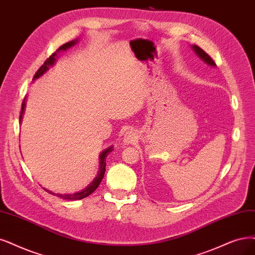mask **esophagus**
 Returning <instances> with one entry per match:
<instances>
[{"instance_id": "esophagus-1", "label": "esophagus", "mask_w": 255, "mask_h": 255, "mask_svg": "<svg viewBox=\"0 0 255 255\" xmlns=\"http://www.w3.org/2000/svg\"><path fill=\"white\" fill-rule=\"evenodd\" d=\"M136 134L134 131H128V132L125 134L124 136V144L125 145H129V144H132L136 140Z\"/></svg>"}]
</instances>
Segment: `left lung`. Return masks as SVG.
<instances>
[{"instance_id": "obj_1", "label": "left lung", "mask_w": 255, "mask_h": 255, "mask_svg": "<svg viewBox=\"0 0 255 255\" xmlns=\"http://www.w3.org/2000/svg\"><path fill=\"white\" fill-rule=\"evenodd\" d=\"M192 49L194 50V52H195L197 55H199V58L202 59L206 64H208V65L213 66V67H215V63H214V61L211 59V56H210L208 53H206L202 48H200L199 46H197V45H192Z\"/></svg>"}]
</instances>
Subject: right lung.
I'll list each match as a JSON object with an SVG mask.
<instances>
[{"mask_svg": "<svg viewBox=\"0 0 255 255\" xmlns=\"http://www.w3.org/2000/svg\"><path fill=\"white\" fill-rule=\"evenodd\" d=\"M78 42H79L78 40H75V41H71V42H68V43H66V44L62 45L58 50H56L54 53H52V54L49 56V58L44 62V64L39 68V70H37V71L35 72L34 77H33V81H34L35 79H39L40 77H42V75H43L47 70L49 69V67H51V66L55 63V61H56V60H55V59H56V54H58V53L61 52V51L67 50L68 48H70V47H72L73 45H75ZM25 102H26V98H24L23 103H22L21 115H20V123L22 122V118H23L24 108H25ZM112 148H113V147L111 146V147L105 149V150H104V151L100 154V170H99V172H98V176H97L96 178H94V180L92 181V183H90L86 188H85L84 190H82V191H80V192H77V193H72V194H62V193H54V192H52V191H49L48 189H45V188H44V189H45L47 192H48V193L52 194V195H56V196H59V197H62V199H64V200H68V201H77V200H82V199H85V197H87V196L90 195L94 190H96L97 188L99 187V185L101 184V182H102V180H103V177H104V174H105V170H106V157H107V155L113 150Z\"/></svg>", "mask_w": 255, "mask_h": 255, "instance_id": "add662e5", "label": "right lung"}]
</instances>
